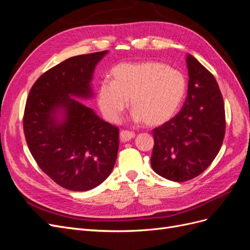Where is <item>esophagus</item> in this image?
I'll list each match as a JSON object with an SVG mask.
<instances>
[{
	"label": "esophagus",
	"mask_w": 250,
	"mask_h": 250,
	"mask_svg": "<svg viewBox=\"0 0 250 250\" xmlns=\"http://www.w3.org/2000/svg\"><path fill=\"white\" fill-rule=\"evenodd\" d=\"M119 137H120V141L126 142L128 140L133 139L135 137V134L133 132H130V131H122L119 134Z\"/></svg>",
	"instance_id": "obj_1"
}]
</instances>
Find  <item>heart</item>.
Here are the masks:
<instances>
[{
	"label": "heart",
	"mask_w": 250,
	"mask_h": 250,
	"mask_svg": "<svg viewBox=\"0 0 250 250\" xmlns=\"http://www.w3.org/2000/svg\"><path fill=\"white\" fill-rule=\"evenodd\" d=\"M110 76L111 81L100 83L96 99L111 123L118 122L130 100L135 122L148 126L163 125L174 115L186 92L182 72L160 62L120 63Z\"/></svg>",
	"instance_id": "b5f03b06"
}]
</instances>
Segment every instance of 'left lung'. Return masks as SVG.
<instances>
[{
    "label": "left lung",
    "instance_id": "8db88e82",
    "mask_svg": "<svg viewBox=\"0 0 250 250\" xmlns=\"http://www.w3.org/2000/svg\"><path fill=\"white\" fill-rule=\"evenodd\" d=\"M188 92L181 111L152 130L150 165L164 179L186 182L204 172L218 155L225 133L222 94L214 76L187 55Z\"/></svg>",
    "mask_w": 250,
    "mask_h": 250
}]
</instances>
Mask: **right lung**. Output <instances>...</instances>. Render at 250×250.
Returning a JSON list of instances; mask_svg holds the SVG:
<instances>
[{
  "label": "right lung",
  "mask_w": 250,
  "mask_h": 250,
  "mask_svg": "<svg viewBox=\"0 0 250 250\" xmlns=\"http://www.w3.org/2000/svg\"><path fill=\"white\" fill-rule=\"evenodd\" d=\"M107 54L59 63L38 78L26 103L23 132L31 154L45 174L67 190L98 187L116 162L118 127L77 101L93 98V72Z\"/></svg>",
  "instance_id": "right-lung-1"
}]
</instances>
